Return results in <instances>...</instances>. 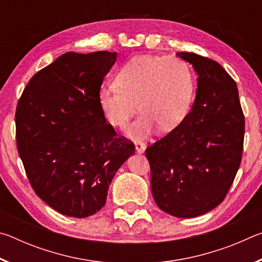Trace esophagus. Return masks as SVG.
<instances>
[{
	"label": "esophagus",
	"mask_w": 262,
	"mask_h": 262,
	"mask_svg": "<svg viewBox=\"0 0 262 262\" xmlns=\"http://www.w3.org/2000/svg\"><path fill=\"white\" fill-rule=\"evenodd\" d=\"M135 150L137 154H143L145 151V144L142 142H135Z\"/></svg>",
	"instance_id": "esophagus-1"
}]
</instances>
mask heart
<instances>
[{
	"label": "heart",
	"instance_id": "heart-1",
	"mask_svg": "<svg viewBox=\"0 0 262 262\" xmlns=\"http://www.w3.org/2000/svg\"><path fill=\"white\" fill-rule=\"evenodd\" d=\"M117 86L103 88L99 106L113 127L123 128L136 113L140 117L126 129L127 136L144 140L161 126L178 127L188 114L194 97V76L187 62L174 56L142 55L123 66Z\"/></svg>",
	"mask_w": 262,
	"mask_h": 262
}]
</instances>
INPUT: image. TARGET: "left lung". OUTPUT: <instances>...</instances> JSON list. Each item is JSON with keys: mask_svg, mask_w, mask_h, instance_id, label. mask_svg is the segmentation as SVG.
<instances>
[{"mask_svg": "<svg viewBox=\"0 0 262 262\" xmlns=\"http://www.w3.org/2000/svg\"><path fill=\"white\" fill-rule=\"evenodd\" d=\"M198 75L190 112L145 150L159 209L180 219L206 214L224 200L241 165L245 121L237 84L220 63L178 52Z\"/></svg>", "mask_w": 262, "mask_h": 262, "instance_id": "8db88e82", "label": "left lung"}]
</instances>
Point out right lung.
<instances>
[{
    "label": "right lung",
    "instance_id": "obj_1",
    "mask_svg": "<svg viewBox=\"0 0 262 262\" xmlns=\"http://www.w3.org/2000/svg\"><path fill=\"white\" fill-rule=\"evenodd\" d=\"M117 52H68L38 72L16 110V140L35 194L62 215L105 206L117 171L135 152L106 122L98 96Z\"/></svg>",
    "mask_w": 262,
    "mask_h": 262
}]
</instances>
